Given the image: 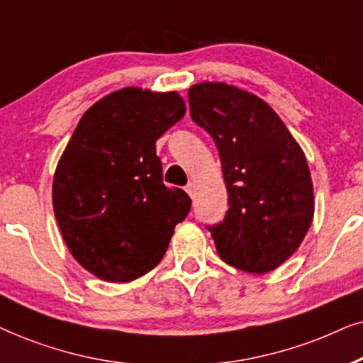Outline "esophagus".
Returning a JSON list of instances; mask_svg holds the SVG:
<instances>
[{"instance_id": "34e87169", "label": "esophagus", "mask_w": 363, "mask_h": 363, "mask_svg": "<svg viewBox=\"0 0 363 363\" xmlns=\"http://www.w3.org/2000/svg\"><path fill=\"white\" fill-rule=\"evenodd\" d=\"M186 192H187V194H189L191 197H194V192H196V186H194V182H189V184L186 186Z\"/></svg>"}]
</instances>
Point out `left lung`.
<instances>
[{
	"label": "left lung",
	"instance_id": "8db88e82",
	"mask_svg": "<svg viewBox=\"0 0 363 363\" xmlns=\"http://www.w3.org/2000/svg\"><path fill=\"white\" fill-rule=\"evenodd\" d=\"M191 118L214 139L227 187L224 220L207 225L225 264L250 274L277 269L313 219L306 154L275 111L224 83L189 89Z\"/></svg>",
	"mask_w": 363,
	"mask_h": 363
}]
</instances>
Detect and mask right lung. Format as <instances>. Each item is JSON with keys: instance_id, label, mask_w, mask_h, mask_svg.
Instances as JSON below:
<instances>
[{"instance_id": "1", "label": "right lung", "mask_w": 363, "mask_h": 363, "mask_svg": "<svg viewBox=\"0 0 363 363\" xmlns=\"http://www.w3.org/2000/svg\"><path fill=\"white\" fill-rule=\"evenodd\" d=\"M177 93L124 88L91 106L57 162L52 207L72 257L131 282L161 262L191 197L162 184L156 141L184 118Z\"/></svg>"}]
</instances>
